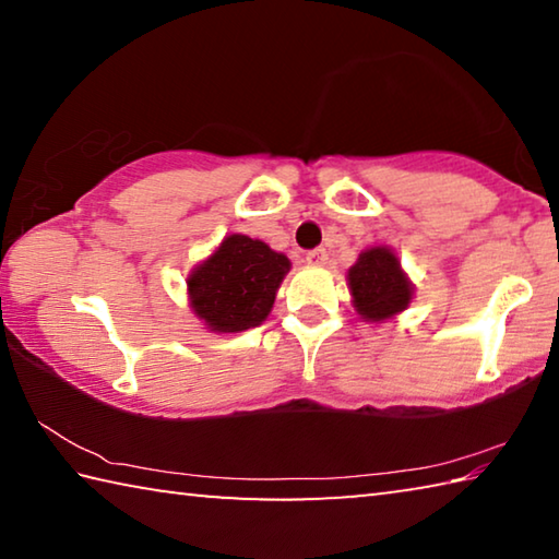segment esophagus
I'll use <instances>...</instances> for the list:
<instances>
[{"label": "esophagus", "instance_id": "esophagus-1", "mask_svg": "<svg viewBox=\"0 0 559 559\" xmlns=\"http://www.w3.org/2000/svg\"><path fill=\"white\" fill-rule=\"evenodd\" d=\"M306 261L310 263V266H325L328 263V251L325 249H313L306 253Z\"/></svg>", "mask_w": 559, "mask_h": 559}]
</instances>
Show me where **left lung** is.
<instances>
[{
    "mask_svg": "<svg viewBox=\"0 0 559 559\" xmlns=\"http://www.w3.org/2000/svg\"><path fill=\"white\" fill-rule=\"evenodd\" d=\"M357 313L367 320H384L400 313L412 300V286L390 249H367L347 273Z\"/></svg>",
    "mask_w": 559,
    "mask_h": 559,
    "instance_id": "1",
    "label": "left lung"
}]
</instances>
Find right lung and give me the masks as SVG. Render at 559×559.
I'll use <instances>...</instances> for the list:
<instances>
[{
    "instance_id": "right-lung-1",
    "label": "right lung",
    "mask_w": 559,
    "mask_h": 559,
    "mask_svg": "<svg viewBox=\"0 0 559 559\" xmlns=\"http://www.w3.org/2000/svg\"><path fill=\"white\" fill-rule=\"evenodd\" d=\"M290 261L266 243L231 234L187 281L194 313L219 333L261 325Z\"/></svg>"
}]
</instances>
